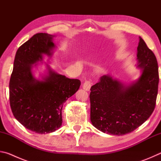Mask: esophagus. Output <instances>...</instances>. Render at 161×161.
Segmentation results:
<instances>
[{
    "label": "esophagus",
    "instance_id": "34e87169",
    "mask_svg": "<svg viewBox=\"0 0 161 161\" xmlns=\"http://www.w3.org/2000/svg\"><path fill=\"white\" fill-rule=\"evenodd\" d=\"M91 86H92V84L90 83V81H86L83 84L82 88L85 91H89V89H90V88H91Z\"/></svg>",
    "mask_w": 161,
    "mask_h": 161
}]
</instances>
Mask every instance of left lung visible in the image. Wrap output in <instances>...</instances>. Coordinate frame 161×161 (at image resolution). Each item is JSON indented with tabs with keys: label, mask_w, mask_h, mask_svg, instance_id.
<instances>
[{
	"label": "left lung",
	"mask_w": 161,
	"mask_h": 161,
	"mask_svg": "<svg viewBox=\"0 0 161 161\" xmlns=\"http://www.w3.org/2000/svg\"><path fill=\"white\" fill-rule=\"evenodd\" d=\"M136 56V67L141 69L137 80L126 83L107 75L91 87V122L103 133L123 136L132 132L154 110L158 67L156 56L141 37Z\"/></svg>",
	"instance_id": "1"
}]
</instances>
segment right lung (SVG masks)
<instances>
[{
	"label": "right lung",
	"instance_id": "1",
	"mask_svg": "<svg viewBox=\"0 0 161 161\" xmlns=\"http://www.w3.org/2000/svg\"><path fill=\"white\" fill-rule=\"evenodd\" d=\"M54 37L37 33L18 48L9 84L13 116L26 129L40 134L61 127L63 103L81 85L79 80L59 74L47 64L39 77L34 76L33 67L44 60L45 55L51 58L56 50Z\"/></svg>",
	"mask_w": 161,
	"mask_h": 161
}]
</instances>
